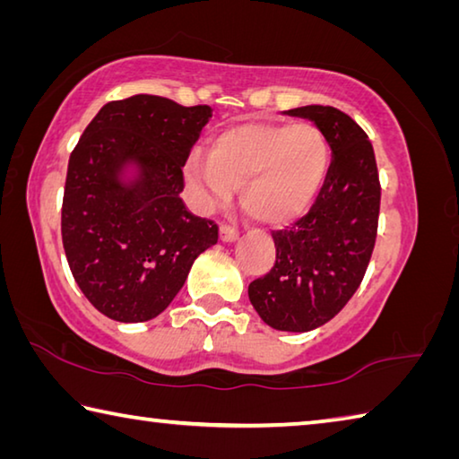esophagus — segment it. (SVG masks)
Returning <instances> with one entry per match:
<instances>
[{"label": "esophagus", "instance_id": "obj_1", "mask_svg": "<svg viewBox=\"0 0 459 459\" xmlns=\"http://www.w3.org/2000/svg\"><path fill=\"white\" fill-rule=\"evenodd\" d=\"M238 238V230L235 227H230V224H222L221 227V240L222 243H235Z\"/></svg>", "mask_w": 459, "mask_h": 459}]
</instances>
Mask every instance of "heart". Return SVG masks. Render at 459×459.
<instances>
[{"mask_svg": "<svg viewBox=\"0 0 459 459\" xmlns=\"http://www.w3.org/2000/svg\"><path fill=\"white\" fill-rule=\"evenodd\" d=\"M331 162L327 138L311 122H245L214 136L208 158L190 156L185 180L195 203L211 208L238 198L248 214L285 224L311 208Z\"/></svg>", "mask_w": 459, "mask_h": 459, "instance_id": "1", "label": "heart"}]
</instances>
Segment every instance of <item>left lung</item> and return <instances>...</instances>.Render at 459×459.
<instances>
[{"instance_id":"8db88e82","label":"left lung","mask_w":459,"mask_h":459,"mask_svg":"<svg viewBox=\"0 0 459 459\" xmlns=\"http://www.w3.org/2000/svg\"><path fill=\"white\" fill-rule=\"evenodd\" d=\"M285 114L321 128L331 166L311 211L273 232L277 258L248 285V299L269 327L305 333L331 321L359 289L377 237L381 188L369 138L347 114L319 104Z\"/></svg>"}]
</instances>
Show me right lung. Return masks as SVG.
I'll use <instances>...</instances> for the list:
<instances>
[{
	"instance_id": "add662e5",
	"label": "right lung",
	"mask_w": 459,
	"mask_h": 459,
	"mask_svg": "<svg viewBox=\"0 0 459 459\" xmlns=\"http://www.w3.org/2000/svg\"><path fill=\"white\" fill-rule=\"evenodd\" d=\"M211 118V106L136 94L100 108L74 148L64 251L82 293L114 321L160 315L219 240L216 224L180 198L182 166Z\"/></svg>"
}]
</instances>
